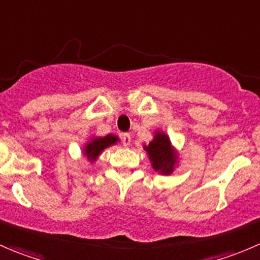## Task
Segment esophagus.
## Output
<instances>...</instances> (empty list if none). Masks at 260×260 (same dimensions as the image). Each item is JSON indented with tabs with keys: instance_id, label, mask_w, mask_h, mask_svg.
<instances>
[{
	"instance_id": "1",
	"label": "esophagus",
	"mask_w": 260,
	"mask_h": 260,
	"mask_svg": "<svg viewBox=\"0 0 260 260\" xmlns=\"http://www.w3.org/2000/svg\"><path fill=\"white\" fill-rule=\"evenodd\" d=\"M122 142H123V146H124V147H128L131 145V135H129V133H123V135H122Z\"/></svg>"
}]
</instances>
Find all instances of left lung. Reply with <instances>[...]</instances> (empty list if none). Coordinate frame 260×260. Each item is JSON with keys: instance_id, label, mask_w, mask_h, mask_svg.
I'll return each mask as SVG.
<instances>
[{"instance_id": "1", "label": "left lung", "mask_w": 260, "mask_h": 260, "mask_svg": "<svg viewBox=\"0 0 260 260\" xmlns=\"http://www.w3.org/2000/svg\"><path fill=\"white\" fill-rule=\"evenodd\" d=\"M152 169L161 175H171L179 162V153L172 146L170 137L164 131H156L153 140L148 145L143 146Z\"/></svg>"}]
</instances>
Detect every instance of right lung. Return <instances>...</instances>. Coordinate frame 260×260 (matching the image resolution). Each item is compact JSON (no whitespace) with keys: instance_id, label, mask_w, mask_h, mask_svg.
Instances as JSON below:
<instances>
[{"instance_id":"right-lung-1","label":"right lung","mask_w":260,"mask_h":260,"mask_svg":"<svg viewBox=\"0 0 260 260\" xmlns=\"http://www.w3.org/2000/svg\"><path fill=\"white\" fill-rule=\"evenodd\" d=\"M119 142V138L114 135H107L104 137H94L88 141L83 147V154L88 158V161L94 162L99 157V154L107 148Z\"/></svg>"}]
</instances>
